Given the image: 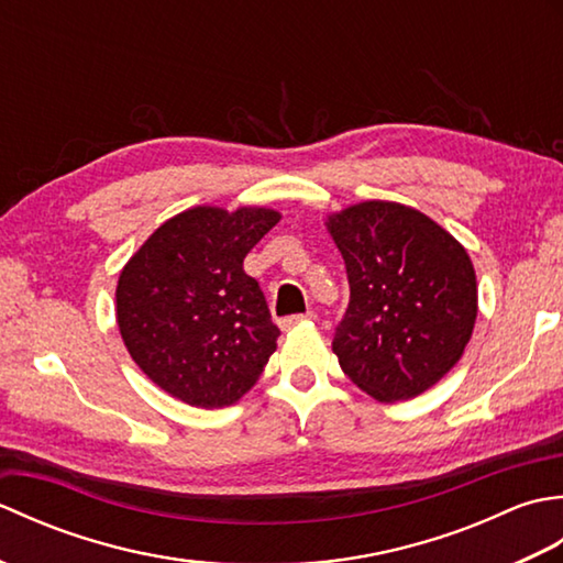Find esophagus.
Returning a JSON list of instances; mask_svg holds the SVG:
<instances>
[{
	"label": "esophagus",
	"mask_w": 563,
	"mask_h": 563,
	"mask_svg": "<svg viewBox=\"0 0 563 563\" xmlns=\"http://www.w3.org/2000/svg\"><path fill=\"white\" fill-rule=\"evenodd\" d=\"M309 319H314V312L312 309H309V312H305V314H292V317H285V319H280V329H292V327H297V324H302V321H309Z\"/></svg>",
	"instance_id": "1"
}]
</instances>
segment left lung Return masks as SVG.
<instances>
[{
	"instance_id": "1",
	"label": "left lung",
	"mask_w": 563,
	"mask_h": 563,
	"mask_svg": "<svg viewBox=\"0 0 563 563\" xmlns=\"http://www.w3.org/2000/svg\"><path fill=\"white\" fill-rule=\"evenodd\" d=\"M349 307L333 333L343 373L379 401L411 399L450 373L476 319L466 251L423 212L369 200L329 218Z\"/></svg>"
}]
</instances>
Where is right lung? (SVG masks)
I'll return each instance as SVG.
<instances>
[{
  "label": "right lung",
  "mask_w": 563,
  "mask_h": 563,
  "mask_svg": "<svg viewBox=\"0 0 563 563\" xmlns=\"http://www.w3.org/2000/svg\"><path fill=\"white\" fill-rule=\"evenodd\" d=\"M278 220L266 208H194L128 261L118 329L142 373L172 397L222 409L261 377L280 329L244 258Z\"/></svg>",
  "instance_id": "add662e5"
}]
</instances>
